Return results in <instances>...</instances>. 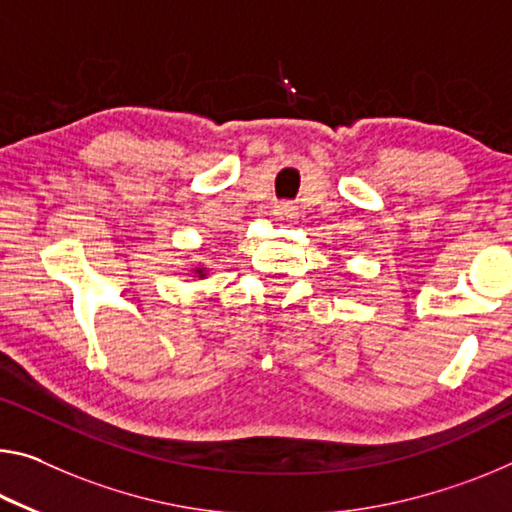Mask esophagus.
Returning <instances> with one entry per match:
<instances>
[{
	"instance_id": "obj_1",
	"label": "esophagus",
	"mask_w": 512,
	"mask_h": 512,
	"mask_svg": "<svg viewBox=\"0 0 512 512\" xmlns=\"http://www.w3.org/2000/svg\"><path fill=\"white\" fill-rule=\"evenodd\" d=\"M273 216L278 218L280 223L291 225V223H294L296 218H298V207L291 205V202H280V205H275Z\"/></svg>"
}]
</instances>
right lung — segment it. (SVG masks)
Here are the masks:
<instances>
[{
    "label": "right lung",
    "mask_w": 512,
    "mask_h": 512,
    "mask_svg": "<svg viewBox=\"0 0 512 512\" xmlns=\"http://www.w3.org/2000/svg\"><path fill=\"white\" fill-rule=\"evenodd\" d=\"M193 273H196V278H205V275H207V271L205 269H193Z\"/></svg>",
    "instance_id": "obj_1"
}]
</instances>
